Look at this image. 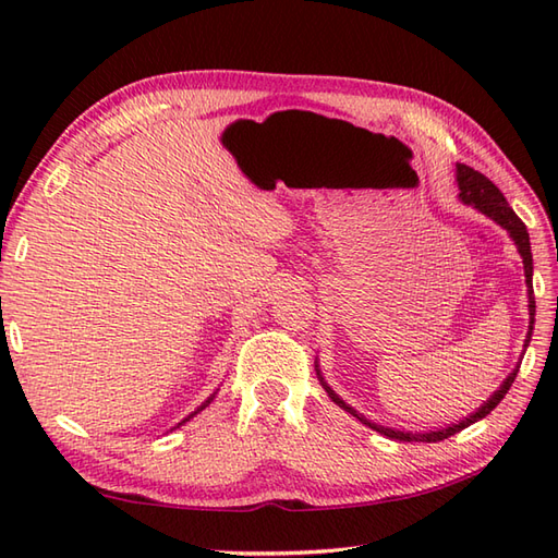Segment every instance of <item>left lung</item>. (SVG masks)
<instances>
[{"mask_svg": "<svg viewBox=\"0 0 558 558\" xmlns=\"http://www.w3.org/2000/svg\"><path fill=\"white\" fill-rule=\"evenodd\" d=\"M457 186H459V198L461 203H466V206H473L478 213H483L485 217H490L493 222H497L501 229H507V234L511 236V241L515 243V248H519L521 257H523V269H525V287H527V315H530V324H527V336H525V343H523V352H521V360L525 355V348L530 343V336H533V324H535V293H533V253H530V236H527V229L525 225L521 222V217L515 215L511 210V206L507 203L505 194L499 192V189L487 180L485 174H481L478 170H473L469 166H464V162H457ZM519 366L515 364V369L501 381V386L493 392L490 398H487L478 410H475L473 414H469L466 418H461L459 424H450L445 428H438V430H400V428H390V426H381L376 424V421H369L364 414H360L357 410H352V407L338 396V392L324 381V376L319 372V364H315L317 369V378L322 388L326 390V396H329L341 410H345L348 414H352L355 418H360L364 426L374 428L376 433H381V436L390 438V440H400V442H438V440H445L454 436V433L469 428L471 424H475V421L485 418L487 414H490L495 407L505 400V396L509 392L511 384L515 374H519Z\"/></svg>", "mask_w": 558, "mask_h": 558, "instance_id": "8db88e82", "label": "left lung"}]
</instances>
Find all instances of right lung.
<instances>
[{
  "instance_id": "right-lung-1",
  "label": "right lung",
  "mask_w": 558,
  "mask_h": 558,
  "mask_svg": "<svg viewBox=\"0 0 558 558\" xmlns=\"http://www.w3.org/2000/svg\"><path fill=\"white\" fill-rule=\"evenodd\" d=\"M213 398H215V392H213V396H210V398H208V400H206V402H203V404H201V407H198V410H196V412H192V414H189V416H186V418H184V421H180V424H177V428H180V426H182V424H186V421H189V418H194V416H196V414H198V412H203V410H206V407H208V404H210V402H213Z\"/></svg>"
}]
</instances>
